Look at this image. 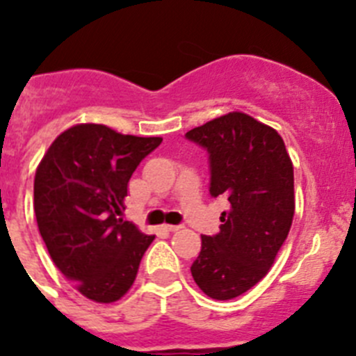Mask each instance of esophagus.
Wrapping results in <instances>:
<instances>
[{"mask_svg": "<svg viewBox=\"0 0 356 356\" xmlns=\"http://www.w3.org/2000/svg\"><path fill=\"white\" fill-rule=\"evenodd\" d=\"M180 228H181L180 225H165V226H163V229H165V232H171V234H172V232H178Z\"/></svg>", "mask_w": 356, "mask_h": 356, "instance_id": "34e87169", "label": "esophagus"}]
</instances>
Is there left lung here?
I'll return each mask as SVG.
<instances>
[{"instance_id": "1", "label": "left lung", "mask_w": 356, "mask_h": 356, "mask_svg": "<svg viewBox=\"0 0 356 356\" xmlns=\"http://www.w3.org/2000/svg\"><path fill=\"white\" fill-rule=\"evenodd\" d=\"M209 153L210 196H225L219 234L203 235L191 266L197 287L234 300L271 269L294 217V169L284 139L242 112H229L185 134Z\"/></svg>"}]
</instances>
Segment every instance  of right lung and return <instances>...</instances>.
I'll return each instance as SVG.
<instances>
[{
  "label": "right lung",
  "instance_id": "add662e5",
  "mask_svg": "<svg viewBox=\"0 0 356 356\" xmlns=\"http://www.w3.org/2000/svg\"><path fill=\"white\" fill-rule=\"evenodd\" d=\"M160 143L76 124L53 140L37 168L40 237L58 271L89 300L112 303L127 294L155 238L121 213L131 175Z\"/></svg>",
  "mask_w": 356,
  "mask_h": 356
}]
</instances>
